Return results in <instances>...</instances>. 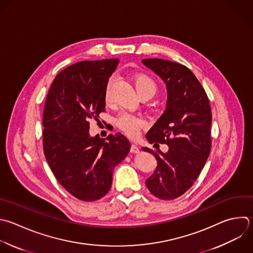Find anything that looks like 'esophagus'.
Instances as JSON below:
<instances>
[{
	"mask_svg": "<svg viewBox=\"0 0 253 253\" xmlns=\"http://www.w3.org/2000/svg\"><path fill=\"white\" fill-rule=\"evenodd\" d=\"M130 152H131V153H138V152H139L138 146L135 145V144H131V146H130Z\"/></svg>",
	"mask_w": 253,
	"mask_h": 253,
	"instance_id": "1",
	"label": "esophagus"
}]
</instances>
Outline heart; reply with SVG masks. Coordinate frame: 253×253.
<instances>
[{
	"mask_svg": "<svg viewBox=\"0 0 253 253\" xmlns=\"http://www.w3.org/2000/svg\"><path fill=\"white\" fill-rule=\"evenodd\" d=\"M112 85H113V80L111 79L108 82L106 91H105L106 102L111 101ZM133 86L138 96L141 94H148L152 97L155 94L157 89L153 79L145 74H136L133 77ZM117 126L121 130H123L128 136L133 137V136H136L139 132V129L145 126V121L140 117L124 113L119 116L117 120Z\"/></svg>",
	"mask_w": 253,
	"mask_h": 253,
	"instance_id": "obj_1",
	"label": "heart"
}]
</instances>
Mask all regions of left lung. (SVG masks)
Returning <instances> with one entry per match:
<instances>
[{
    "instance_id": "obj_1",
    "label": "left lung",
    "mask_w": 253,
    "mask_h": 253,
    "mask_svg": "<svg viewBox=\"0 0 253 253\" xmlns=\"http://www.w3.org/2000/svg\"><path fill=\"white\" fill-rule=\"evenodd\" d=\"M142 63L166 84V109L146 133L149 143L169 146L166 153L147 147L157 160L153 174L145 184L152 195L173 200L192 187L211 152V111L205 89L186 66L159 58Z\"/></svg>"
}]
</instances>
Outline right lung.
Wrapping results in <instances>:
<instances>
[{
	"mask_svg": "<svg viewBox=\"0 0 253 253\" xmlns=\"http://www.w3.org/2000/svg\"><path fill=\"white\" fill-rule=\"evenodd\" d=\"M119 59L81 61L54 78L43 110V151L57 181L75 198L93 202L111 189L113 171L128 154L118 132L89 134V121L105 112V91Z\"/></svg>",
	"mask_w": 253,
	"mask_h": 253,
	"instance_id": "right-lung-1",
	"label": "right lung"
}]
</instances>
